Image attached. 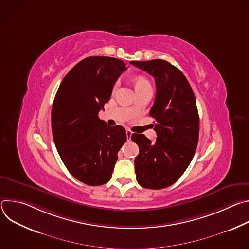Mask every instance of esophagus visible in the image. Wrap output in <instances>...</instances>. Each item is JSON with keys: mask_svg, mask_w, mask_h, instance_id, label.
<instances>
[{"mask_svg": "<svg viewBox=\"0 0 249 249\" xmlns=\"http://www.w3.org/2000/svg\"><path fill=\"white\" fill-rule=\"evenodd\" d=\"M126 136H127V140L129 141L132 136V131L130 129H126Z\"/></svg>", "mask_w": 249, "mask_h": 249, "instance_id": "1", "label": "esophagus"}]
</instances>
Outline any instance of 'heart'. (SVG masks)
Instances as JSON below:
<instances>
[{
  "mask_svg": "<svg viewBox=\"0 0 249 249\" xmlns=\"http://www.w3.org/2000/svg\"><path fill=\"white\" fill-rule=\"evenodd\" d=\"M144 86H150V83L146 80V79H143V78H139L136 80V83H135V87L136 88H140V87H144ZM118 87V83H116L113 87V89L115 90Z\"/></svg>",
  "mask_w": 249,
  "mask_h": 249,
  "instance_id": "obj_1",
  "label": "heart"
}]
</instances>
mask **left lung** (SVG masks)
<instances>
[{"instance_id": "obj_1", "label": "left lung", "mask_w": 249, "mask_h": 249, "mask_svg": "<svg viewBox=\"0 0 249 249\" xmlns=\"http://www.w3.org/2000/svg\"><path fill=\"white\" fill-rule=\"evenodd\" d=\"M156 81L157 93L150 115L155 118V143L143 134L131 139L139 146L135 172L138 183L162 189L180 178L190 164L199 139V115L194 92L180 70L167 61H131Z\"/></svg>"}]
</instances>
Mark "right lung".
<instances>
[{
  "label": "right lung",
  "instance_id": "right-lung-1",
  "mask_svg": "<svg viewBox=\"0 0 249 249\" xmlns=\"http://www.w3.org/2000/svg\"><path fill=\"white\" fill-rule=\"evenodd\" d=\"M126 70L116 58L88 57L66 75L55 95L51 112L55 146L70 173L87 185L110 180L127 140L122 126L110 127L98 117Z\"/></svg>",
  "mask_w": 249,
  "mask_h": 249
}]
</instances>
